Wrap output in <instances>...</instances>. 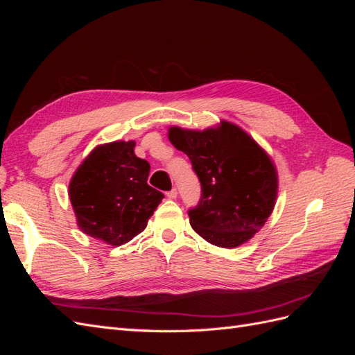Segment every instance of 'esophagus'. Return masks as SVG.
Listing matches in <instances>:
<instances>
[{
	"label": "esophagus",
	"mask_w": 355,
	"mask_h": 355,
	"mask_svg": "<svg viewBox=\"0 0 355 355\" xmlns=\"http://www.w3.org/2000/svg\"><path fill=\"white\" fill-rule=\"evenodd\" d=\"M166 196H167V198H170V200H175V198L178 197V191H176V188L167 191V192H166Z\"/></svg>",
	"instance_id": "obj_1"
}]
</instances>
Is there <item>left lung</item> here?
Returning <instances> with one entry per match:
<instances>
[{"mask_svg":"<svg viewBox=\"0 0 355 355\" xmlns=\"http://www.w3.org/2000/svg\"><path fill=\"white\" fill-rule=\"evenodd\" d=\"M168 139L191 159L201 197L188 210L191 227L219 247H237L263 227L277 198L272 161L240 127L222 123L207 130L171 127Z\"/></svg>","mask_w":355,"mask_h":355,"instance_id":"8db88e82","label":"left lung"}]
</instances>
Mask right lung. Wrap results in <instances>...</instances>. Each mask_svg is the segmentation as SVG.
I'll return each mask as SVG.
<instances>
[{
    "mask_svg": "<svg viewBox=\"0 0 355 355\" xmlns=\"http://www.w3.org/2000/svg\"><path fill=\"white\" fill-rule=\"evenodd\" d=\"M149 170L148 161L136 157L133 141L94 148L69 184L80 230L111 245L141 234L164 198L148 185Z\"/></svg>",
    "mask_w": 355,
    "mask_h": 355,
    "instance_id": "add662e5",
    "label": "right lung"
}]
</instances>
